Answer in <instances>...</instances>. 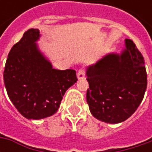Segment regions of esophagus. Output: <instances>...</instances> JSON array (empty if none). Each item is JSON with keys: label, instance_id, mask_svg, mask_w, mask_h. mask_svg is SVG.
I'll use <instances>...</instances> for the list:
<instances>
[{"label": "esophagus", "instance_id": "esophagus-1", "mask_svg": "<svg viewBox=\"0 0 152 152\" xmlns=\"http://www.w3.org/2000/svg\"><path fill=\"white\" fill-rule=\"evenodd\" d=\"M85 68H80L79 71H78V73H77V77L79 79H85Z\"/></svg>", "mask_w": 152, "mask_h": 152}]
</instances>
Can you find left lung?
<instances>
[{
    "label": "left lung",
    "mask_w": 152,
    "mask_h": 152,
    "mask_svg": "<svg viewBox=\"0 0 152 152\" xmlns=\"http://www.w3.org/2000/svg\"><path fill=\"white\" fill-rule=\"evenodd\" d=\"M86 75L90 111L96 118L107 124L128 119L142 102L147 86L143 56L129 39L120 54L104 56L87 67Z\"/></svg>",
    "instance_id": "left-lung-1"
}]
</instances>
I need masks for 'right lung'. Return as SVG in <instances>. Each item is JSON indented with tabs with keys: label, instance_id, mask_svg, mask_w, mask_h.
I'll return each instance as SVG.
<instances>
[{
	"label": "right lung",
	"instance_id": "right-lung-1",
	"mask_svg": "<svg viewBox=\"0 0 152 152\" xmlns=\"http://www.w3.org/2000/svg\"><path fill=\"white\" fill-rule=\"evenodd\" d=\"M38 28H30L9 52L4 84L9 99L28 119L52 116L68 88L77 82L73 69L57 70L39 49Z\"/></svg>",
	"mask_w": 152,
	"mask_h": 152
}]
</instances>
